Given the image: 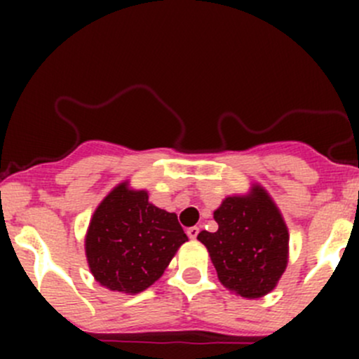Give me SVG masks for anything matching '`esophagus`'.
Here are the masks:
<instances>
[{"instance_id": "obj_1", "label": "esophagus", "mask_w": 359, "mask_h": 359, "mask_svg": "<svg viewBox=\"0 0 359 359\" xmlns=\"http://www.w3.org/2000/svg\"><path fill=\"white\" fill-rule=\"evenodd\" d=\"M198 234H200V227H189V229H187V236L191 238V240H196L198 238Z\"/></svg>"}]
</instances>
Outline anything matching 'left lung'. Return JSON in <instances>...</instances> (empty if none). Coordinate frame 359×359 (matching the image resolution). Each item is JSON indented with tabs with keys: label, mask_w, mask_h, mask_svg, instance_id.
<instances>
[{
	"label": "left lung",
	"mask_w": 359,
	"mask_h": 359,
	"mask_svg": "<svg viewBox=\"0 0 359 359\" xmlns=\"http://www.w3.org/2000/svg\"><path fill=\"white\" fill-rule=\"evenodd\" d=\"M215 233L198 240L210 253L219 281L236 295L260 299L276 288L288 264V227L271 194L252 184L247 194L224 198L213 212Z\"/></svg>",
	"instance_id": "left-lung-1"
}]
</instances>
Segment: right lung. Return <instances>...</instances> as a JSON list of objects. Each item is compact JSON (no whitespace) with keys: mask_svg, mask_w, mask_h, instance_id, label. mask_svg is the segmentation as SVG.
<instances>
[{"mask_svg":"<svg viewBox=\"0 0 359 359\" xmlns=\"http://www.w3.org/2000/svg\"><path fill=\"white\" fill-rule=\"evenodd\" d=\"M186 241L175 213L154 206L146 189H132L123 180L90 219L86 262L97 283L135 295L163 276Z\"/></svg>","mask_w":359,"mask_h":359,"instance_id":"right-lung-1","label":"right lung"}]
</instances>
